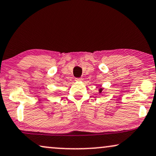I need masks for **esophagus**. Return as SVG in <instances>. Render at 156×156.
Wrapping results in <instances>:
<instances>
[{
    "label": "esophagus",
    "instance_id": "34e87169",
    "mask_svg": "<svg viewBox=\"0 0 156 156\" xmlns=\"http://www.w3.org/2000/svg\"><path fill=\"white\" fill-rule=\"evenodd\" d=\"M75 80H76V81H81L82 78H77L75 79Z\"/></svg>",
    "mask_w": 156,
    "mask_h": 156
}]
</instances>
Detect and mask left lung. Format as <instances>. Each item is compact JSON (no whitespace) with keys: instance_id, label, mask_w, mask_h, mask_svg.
<instances>
[{"instance_id":"8db88e82","label":"left lung","mask_w":156,"mask_h":156,"mask_svg":"<svg viewBox=\"0 0 156 156\" xmlns=\"http://www.w3.org/2000/svg\"><path fill=\"white\" fill-rule=\"evenodd\" d=\"M102 90H103V88H100V89H99V91H100V93H101V92H102Z\"/></svg>"}]
</instances>
